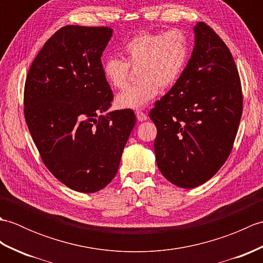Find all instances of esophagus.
I'll return each mask as SVG.
<instances>
[{"instance_id": "esophagus-1", "label": "esophagus", "mask_w": 263, "mask_h": 263, "mask_svg": "<svg viewBox=\"0 0 263 263\" xmlns=\"http://www.w3.org/2000/svg\"><path fill=\"white\" fill-rule=\"evenodd\" d=\"M136 116L139 122H142V121H146L147 120V114L143 113L141 110H137L136 111Z\"/></svg>"}]
</instances>
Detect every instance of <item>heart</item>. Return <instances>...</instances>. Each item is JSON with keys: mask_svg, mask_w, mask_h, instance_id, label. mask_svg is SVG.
I'll list each match as a JSON object with an SVG mask.
<instances>
[{"mask_svg": "<svg viewBox=\"0 0 263 263\" xmlns=\"http://www.w3.org/2000/svg\"><path fill=\"white\" fill-rule=\"evenodd\" d=\"M123 54L124 60H106L103 73L111 88L123 89L131 68L138 69L140 80L119 93L116 103L121 108L140 109L157 96L159 87L170 88L178 80L187 61L189 44L178 30L143 32L126 43Z\"/></svg>", "mask_w": 263, "mask_h": 263, "instance_id": "heart-1", "label": "heart"}]
</instances>
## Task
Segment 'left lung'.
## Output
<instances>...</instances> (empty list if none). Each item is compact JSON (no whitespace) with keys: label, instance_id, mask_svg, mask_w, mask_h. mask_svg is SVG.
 <instances>
[{"label":"left lung","instance_id":"obj_1","mask_svg":"<svg viewBox=\"0 0 263 263\" xmlns=\"http://www.w3.org/2000/svg\"><path fill=\"white\" fill-rule=\"evenodd\" d=\"M194 36L186 68L149 114L157 127L158 168L183 189L205 183L225 164L243 111L241 79L226 44L204 22L195 25Z\"/></svg>","mask_w":263,"mask_h":263}]
</instances>
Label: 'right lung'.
Returning <instances> with one entry per match:
<instances>
[{
	"mask_svg": "<svg viewBox=\"0 0 263 263\" xmlns=\"http://www.w3.org/2000/svg\"><path fill=\"white\" fill-rule=\"evenodd\" d=\"M108 27L65 26L48 39L26 78L24 111L48 171L82 193L104 189L116 175L136 115H102L113 102L102 55Z\"/></svg>",
	"mask_w": 263,
	"mask_h": 263,
	"instance_id": "add662e5",
	"label": "right lung"
}]
</instances>
